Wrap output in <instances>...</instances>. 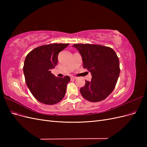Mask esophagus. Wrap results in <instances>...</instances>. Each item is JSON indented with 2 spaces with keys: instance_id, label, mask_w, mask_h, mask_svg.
I'll list each match as a JSON object with an SVG mask.
<instances>
[{
  "instance_id": "obj_1",
  "label": "esophagus",
  "mask_w": 147,
  "mask_h": 147,
  "mask_svg": "<svg viewBox=\"0 0 147 147\" xmlns=\"http://www.w3.org/2000/svg\"><path fill=\"white\" fill-rule=\"evenodd\" d=\"M70 78H71V79H72V80H75V79H77V77H75V76H71Z\"/></svg>"
}]
</instances>
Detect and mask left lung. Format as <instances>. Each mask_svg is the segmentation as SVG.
I'll list each match as a JSON object with an SVG mask.
<instances>
[{
    "label": "left lung",
    "mask_w": 147,
    "mask_h": 147,
    "mask_svg": "<svg viewBox=\"0 0 147 147\" xmlns=\"http://www.w3.org/2000/svg\"><path fill=\"white\" fill-rule=\"evenodd\" d=\"M82 57L83 67L92 75L80 88L84 99L92 102L107 97L116 86L119 75V62L116 53L108 47L93 44H74Z\"/></svg>",
    "instance_id": "obj_1"
}]
</instances>
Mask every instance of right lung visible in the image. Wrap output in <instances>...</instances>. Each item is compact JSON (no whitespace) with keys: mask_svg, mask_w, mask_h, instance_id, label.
I'll use <instances>...</instances> for the list:
<instances>
[{"mask_svg":"<svg viewBox=\"0 0 147 147\" xmlns=\"http://www.w3.org/2000/svg\"><path fill=\"white\" fill-rule=\"evenodd\" d=\"M69 43H53L35 48L26 56L23 72L26 84L38 101L47 105L58 103L64 98L69 76L59 78L51 74L57 65L59 52Z\"/></svg>","mask_w":147,"mask_h":147,"instance_id":"right-lung-1","label":"right lung"}]
</instances>
